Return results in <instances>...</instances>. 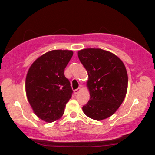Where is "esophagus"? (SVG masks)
<instances>
[{"label": "esophagus", "mask_w": 155, "mask_h": 155, "mask_svg": "<svg viewBox=\"0 0 155 155\" xmlns=\"http://www.w3.org/2000/svg\"><path fill=\"white\" fill-rule=\"evenodd\" d=\"M80 90H81L80 87H78L77 89H76V90H74V94H77L79 93V91H80Z\"/></svg>", "instance_id": "34e87169"}]
</instances>
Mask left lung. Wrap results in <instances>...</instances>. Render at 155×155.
<instances>
[{"mask_svg": "<svg viewBox=\"0 0 155 155\" xmlns=\"http://www.w3.org/2000/svg\"><path fill=\"white\" fill-rule=\"evenodd\" d=\"M79 61L88 74L90 100L84 113L97 121L113 115L124 101L127 89V73L119 58L101 48L78 51Z\"/></svg>", "mask_w": 155, "mask_h": 155, "instance_id": "1", "label": "left lung"}]
</instances>
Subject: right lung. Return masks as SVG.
<instances>
[{"instance_id": "right-lung-1", "label": "right lung", "mask_w": 155, "mask_h": 155, "mask_svg": "<svg viewBox=\"0 0 155 155\" xmlns=\"http://www.w3.org/2000/svg\"><path fill=\"white\" fill-rule=\"evenodd\" d=\"M73 52L52 50L37 59L26 76L27 97L34 113L46 122L59 119L64 112L73 90L64 69Z\"/></svg>"}]
</instances>
